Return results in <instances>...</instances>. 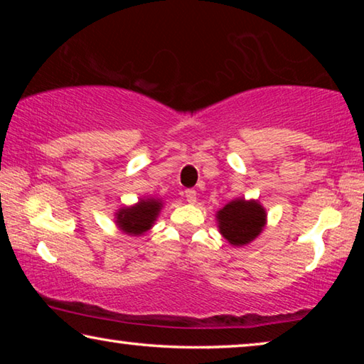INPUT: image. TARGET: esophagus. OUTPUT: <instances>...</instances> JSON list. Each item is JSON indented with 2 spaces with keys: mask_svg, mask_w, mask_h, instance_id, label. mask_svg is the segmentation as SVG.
Here are the masks:
<instances>
[{
  "mask_svg": "<svg viewBox=\"0 0 364 364\" xmlns=\"http://www.w3.org/2000/svg\"><path fill=\"white\" fill-rule=\"evenodd\" d=\"M184 196H186V200L189 202V204H196L197 202V193L194 189H186L184 191Z\"/></svg>",
  "mask_w": 364,
  "mask_h": 364,
  "instance_id": "obj_1",
  "label": "esophagus"
}]
</instances>
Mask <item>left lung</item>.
Instances as JSON below:
<instances>
[{
	"label": "left lung",
	"mask_w": 364,
	"mask_h": 364,
	"mask_svg": "<svg viewBox=\"0 0 364 364\" xmlns=\"http://www.w3.org/2000/svg\"><path fill=\"white\" fill-rule=\"evenodd\" d=\"M217 226L221 236L234 247H242L260 236L267 225V210L255 199L236 197L217 212Z\"/></svg>",
	"instance_id": "obj_1"
}]
</instances>
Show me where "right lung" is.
I'll return each instance as SVG.
<instances>
[{"instance_id":"right-lung-1","label":"right lung","mask_w":364,"mask_h":364,"mask_svg":"<svg viewBox=\"0 0 364 364\" xmlns=\"http://www.w3.org/2000/svg\"><path fill=\"white\" fill-rule=\"evenodd\" d=\"M164 207L159 197H141L136 204L123 205L114 213L115 226L128 236H143L156 225Z\"/></svg>"}]
</instances>
